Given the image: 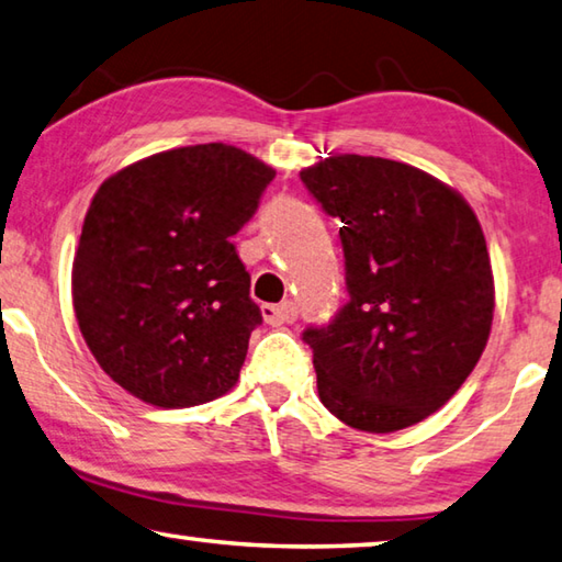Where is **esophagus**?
<instances>
[{
  "label": "esophagus",
  "mask_w": 562,
  "mask_h": 562,
  "mask_svg": "<svg viewBox=\"0 0 562 562\" xmlns=\"http://www.w3.org/2000/svg\"><path fill=\"white\" fill-rule=\"evenodd\" d=\"M261 316L266 323H269V326H283V323L296 321V306L289 301L279 303V306H273V303H263Z\"/></svg>",
  "instance_id": "obj_1"
}]
</instances>
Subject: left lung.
I'll return each mask as SVG.
<instances>
[{
  "instance_id": "8db88e82",
  "label": "left lung",
  "mask_w": 562,
  "mask_h": 562,
  "mask_svg": "<svg viewBox=\"0 0 562 562\" xmlns=\"http://www.w3.org/2000/svg\"><path fill=\"white\" fill-rule=\"evenodd\" d=\"M301 180L338 216L350 301L308 328L318 397L348 427L390 435L457 395L494 321V271L474 210L407 162L330 155Z\"/></svg>"
}]
</instances>
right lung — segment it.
<instances>
[{
  "label": "right lung",
  "instance_id": "1",
  "mask_svg": "<svg viewBox=\"0 0 562 562\" xmlns=\"http://www.w3.org/2000/svg\"><path fill=\"white\" fill-rule=\"evenodd\" d=\"M273 167L241 147L187 145L98 187L74 256V313L113 382L162 409L229 392L261 311L229 236Z\"/></svg>",
  "mask_w": 562,
  "mask_h": 562
}]
</instances>
